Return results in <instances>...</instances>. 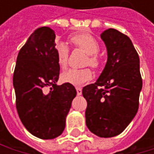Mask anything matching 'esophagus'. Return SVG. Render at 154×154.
<instances>
[{
  "label": "esophagus",
  "instance_id": "1",
  "mask_svg": "<svg viewBox=\"0 0 154 154\" xmlns=\"http://www.w3.org/2000/svg\"><path fill=\"white\" fill-rule=\"evenodd\" d=\"M76 89H77V95H81V94H82V89H81L80 87H77Z\"/></svg>",
  "mask_w": 154,
  "mask_h": 154
}]
</instances>
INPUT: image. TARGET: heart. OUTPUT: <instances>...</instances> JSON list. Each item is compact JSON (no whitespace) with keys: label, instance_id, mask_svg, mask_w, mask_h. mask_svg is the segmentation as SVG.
Returning <instances> with one entry per match:
<instances>
[{"label":"heart","instance_id":"1","mask_svg":"<svg viewBox=\"0 0 154 154\" xmlns=\"http://www.w3.org/2000/svg\"><path fill=\"white\" fill-rule=\"evenodd\" d=\"M70 42L88 54L86 64L93 68H97L100 64V59L97 55L100 45L98 41L89 33H78L70 36ZM56 58L60 68L65 69L69 62V50L64 43H59L55 47ZM93 78V72L90 69H70L62 73L61 79L65 83L80 86Z\"/></svg>","mask_w":154,"mask_h":154}]
</instances>
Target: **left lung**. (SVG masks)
<instances>
[{
    "instance_id": "obj_1",
    "label": "left lung",
    "mask_w": 154,
    "mask_h": 154,
    "mask_svg": "<svg viewBox=\"0 0 154 154\" xmlns=\"http://www.w3.org/2000/svg\"><path fill=\"white\" fill-rule=\"evenodd\" d=\"M107 49V62L95 83L83 88L87 102L85 123L99 137L122 133L135 118L142 90L139 56L131 40L109 28L101 34Z\"/></svg>"
}]
</instances>
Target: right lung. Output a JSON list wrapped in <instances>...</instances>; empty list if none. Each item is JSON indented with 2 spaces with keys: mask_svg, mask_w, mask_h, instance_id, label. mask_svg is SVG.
I'll return each mask as SVG.
<instances>
[{
  "mask_svg": "<svg viewBox=\"0 0 154 154\" xmlns=\"http://www.w3.org/2000/svg\"><path fill=\"white\" fill-rule=\"evenodd\" d=\"M55 46L52 29L43 26L35 30L17 54L13 75L19 119L29 133L41 139L62 134L77 95L71 84L57 85L60 65ZM46 87H50L49 92Z\"/></svg>",
  "mask_w": 154,
  "mask_h": 154,
  "instance_id": "right-lung-1",
  "label": "right lung"
}]
</instances>
